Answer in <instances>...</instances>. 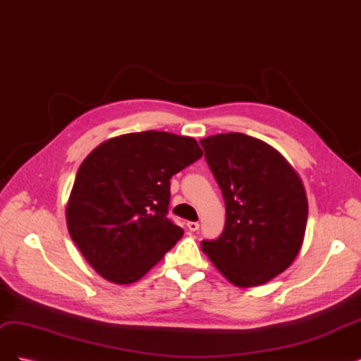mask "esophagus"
Masks as SVG:
<instances>
[{
  "mask_svg": "<svg viewBox=\"0 0 361 361\" xmlns=\"http://www.w3.org/2000/svg\"><path fill=\"white\" fill-rule=\"evenodd\" d=\"M187 227L190 228L191 232H195V231H199V227H200V224L197 223V221H188L187 223Z\"/></svg>",
  "mask_w": 361,
  "mask_h": 361,
  "instance_id": "1",
  "label": "esophagus"
}]
</instances>
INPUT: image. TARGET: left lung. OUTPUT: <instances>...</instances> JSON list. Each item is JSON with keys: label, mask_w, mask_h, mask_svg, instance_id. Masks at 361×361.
<instances>
[{"label": "left lung", "mask_w": 361, "mask_h": 361, "mask_svg": "<svg viewBox=\"0 0 361 361\" xmlns=\"http://www.w3.org/2000/svg\"><path fill=\"white\" fill-rule=\"evenodd\" d=\"M226 203L223 233L202 248L239 288L259 286L297 257L307 224L302 182L279 152L241 133L200 140Z\"/></svg>", "instance_id": "8db88e82"}]
</instances>
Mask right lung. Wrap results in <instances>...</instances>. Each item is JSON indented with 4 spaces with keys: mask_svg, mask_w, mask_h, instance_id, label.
Segmentation results:
<instances>
[{
    "mask_svg": "<svg viewBox=\"0 0 361 361\" xmlns=\"http://www.w3.org/2000/svg\"><path fill=\"white\" fill-rule=\"evenodd\" d=\"M203 152L191 137L125 134L92 150L66 206L69 235L96 272L117 285L143 277L183 231L167 218L170 179Z\"/></svg>",
    "mask_w": 361,
    "mask_h": 361,
    "instance_id": "obj_1",
    "label": "right lung"
}]
</instances>
